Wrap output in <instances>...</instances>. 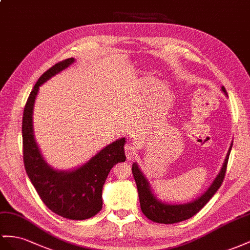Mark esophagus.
I'll return each mask as SVG.
<instances>
[{
  "instance_id": "esophagus-1",
  "label": "esophagus",
  "mask_w": 250,
  "mask_h": 250,
  "mask_svg": "<svg viewBox=\"0 0 250 250\" xmlns=\"http://www.w3.org/2000/svg\"><path fill=\"white\" fill-rule=\"evenodd\" d=\"M125 156L127 158V161H131V159H133L136 154V148L134 146L127 144L125 146Z\"/></svg>"
}]
</instances>
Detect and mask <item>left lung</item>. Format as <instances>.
<instances>
[{
	"label": "left lung",
	"mask_w": 250,
	"mask_h": 250,
	"mask_svg": "<svg viewBox=\"0 0 250 250\" xmlns=\"http://www.w3.org/2000/svg\"><path fill=\"white\" fill-rule=\"evenodd\" d=\"M222 92L228 97L226 89L224 86H222ZM231 148L232 143L230 145V148L228 150L225 161H224L220 173L216 175L212 184L210 185V187L205 191L200 197H197L196 200L186 204H168L158 200L156 195L153 193L150 183L144 175L142 170L139 169L138 165L136 163H134L132 166V173L134 176V180L136 182L140 208H142L143 213L148 217L149 220L162 224L178 223L185 220H188L194 214H196L198 211L209 202L210 198L215 194V192L221 187V185L224 181V177H225L227 163Z\"/></svg>",
	"instance_id": "8db88e82"
}]
</instances>
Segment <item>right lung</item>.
Segmentation results:
<instances>
[{
	"label": "right lung",
	"mask_w": 250,
	"mask_h": 250,
	"mask_svg": "<svg viewBox=\"0 0 250 250\" xmlns=\"http://www.w3.org/2000/svg\"><path fill=\"white\" fill-rule=\"evenodd\" d=\"M75 62L68 58L46 70L35 84L25 104L22 137L26 173L38 194L54 213L69 220H86L102 209V188L114 165L125 161V138L107 145L80 167L62 171L50 167L44 159L34 134V105L39 87Z\"/></svg>",
	"instance_id": "1"
}]
</instances>
